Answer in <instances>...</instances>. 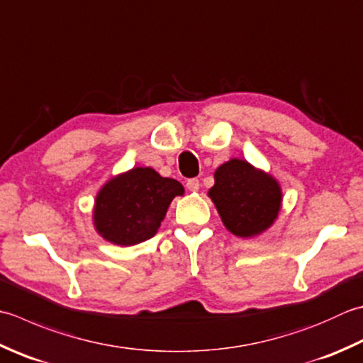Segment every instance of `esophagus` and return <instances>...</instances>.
Returning <instances> with one entry per match:
<instances>
[{"label":"esophagus","mask_w":363,"mask_h":363,"mask_svg":"<svg viewBox=\"0 0 363 363\" xmlns=\"http://www.w3.org/2000/svg\"><path fill=\"white\" fill-rule=\"evenodd\" d=\"M186 186L190 191H198V190H200V181H198L196 177H191V179L187 181Z\"/></svg>","instance_id":"34e87169"}]
</instances>
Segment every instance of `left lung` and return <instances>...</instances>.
Listing matches in <instances>:
<instances>
[{"mask_svg": "<svg viewBox=\"0 0 363 363\" xmlns=\"http://www.w3.org/2000/svg\"><path fill=\"white\" fill-rule=\"evenodd\" d=\"M216 184L209 190L226 230L239 238L266 231L279 216L281 190L271 174L250 163L231 159L217 168Z\"/></svg>", "mask_w": 363, "mask_h": 363, "instance_id": "obj_1", "label": "left lung"}]
</instances>
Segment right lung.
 I'll use <instances>...</instances> for the list:
<instances>
[{"mask_svg": "<svg viewBox=\"0 0 363 363\" xmlns=\"http://www.w3.org/2000/svg\"><path fill=\"white\" fill-rule=\"evenodd\" d=\"M182 194L181 182L162 177L152 168H133L113 177L99 191L96 230L116 245L143 242L157 233L169 203Z\"/></svg>", "mask_w": 363, "mask_h": 363, "instance_id": "1", "label": "right lung"}]
</instances>
